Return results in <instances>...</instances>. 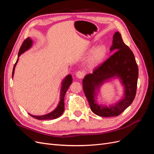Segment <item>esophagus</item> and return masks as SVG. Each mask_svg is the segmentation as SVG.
Wrapping results in <instances>:
<instances>
[{"label": "esophagus", "mask_w": 154, "mask_h": 154, "mask_svg": "<svg viewBox=\"0 0 154 154\" xmlns=\"http://www.w3.org/2000/svg\"><path fill=\"white\" fill-rule=\"evenodd\" d=\"M76 76L79 79H82L83 77L85 76V72L84 71H79L76 72Z\"/></svg>", "instance_id": "34e87169"}]
</instances>
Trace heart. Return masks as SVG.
Listing matches in <instances>:
<instances>
[{"label":"heart","mask_w":154,"mask_h":154,"mask_svg":"<svg viewBox=\"0 0 154 154\" xmlns=\"http://www.w3.org/2000/svg\"><path fill=\"white\" fill-rule=\"evenodd\" d=\"M107 54V48L105 45H100L95 48L90 55L88 63L91 67L99 66L103 62Z\"/></svg>","instance_id":"1"}]
</instances>
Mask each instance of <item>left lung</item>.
<instances>
[{
  "mask_svg": "<svg viewBox=\"0 0 154 154\" xmlns=\"http://www.w3.org/2000/svg\"><path fill=\"white\" fill-rule=\"evenodd\" d=\"M110 51H116L101 66L94 69L92 74L83 78V89L91 110L101 117L117 116L132 104L136 94L138 67L134 53L123 41L118 31L113 36ZM118 77L125 88V96L114 106H101L96 103L95 91L105 80Z\"/></svg>",
  "mask_w": 154,
  "mask_h": 154,
  "instance_id": "obj_1",
  "label": "left lung"
}]
</instances>
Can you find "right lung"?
I'll return each instance as SVG.
<instances>
[{
  "instance_id": "1",
  "label": "right lung",
  "mask_w": 154,
  "mask_h": 154,
  "mask_svg": "<svg viewBox=\"0 0 154 154\" xmlns=\"http://www.w3.org/2000/svg\"><path fill=\"white\" fill-rule=\"evenodd\" d=\"M32 44V41L31 40V39L30 38H26L24 41V42L22 43L21 47L19 49V52H18V57H19L20 55L22 53H24L26 51L29 49L31 47ZM17 62H18V59H17L15 66H14L13 69L12 78L13 77L14 71H15V68ZM72 82V76L71 75V74H69V75H67L63 80L62 83V87H61V91H60V101L59 102V104H58V106L53 112H50L48 114L43 115V116H33V115H31L30 114H29L31 116V117L34 118L36 119H39V120L54 119L58 118V117H60V116L63 114V111H64V107H65L64 106V97H65V95H66V93L69 88V87H70V85H71Z\"/></svg>"
}]
</instances>
